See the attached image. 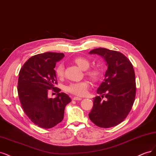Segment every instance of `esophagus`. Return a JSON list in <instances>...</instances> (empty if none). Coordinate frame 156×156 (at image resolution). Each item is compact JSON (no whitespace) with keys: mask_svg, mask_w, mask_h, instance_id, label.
<instances>
[{"mask_svg":"<svg viewBox=\"0 0 156 156\" xmlns=\"http://www.w3.org/2000/svg\"><path fill=\"white\" fill-rule=\"evenodd\" d=\"M82 99V98H80V97H74V98H73V100H81Z\"/></svg>","mask_w":156,"mask_h":156,"instance_id":"1","label":"esophagus"}]
</instances>
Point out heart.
<instances>
[{
	"label": "heart",
	"mask_w": 156,
	"mask_h": 156,
	"mask_svg": "<svg viewBox=\"0 0 156 156\" xmlns=\"http://www.w3.org/2000/svg\"><path fill=\"white\" fill-rule=\"evenodd\" d=\"M75 63H76L82 69L85 70L89 68L90 62L89 60L83 57H78L74 59ZM56 74L58 78H62L64 74V65L63 63H59L56 69ZM87 76L92 80L97 81L101 74V71L98 67H93L87 69L85 72ZM89 83L83 80L81 82L71 83L66 87V91L76 95L78 97H82L87 94Z\"/></svg>",
	"instance_id": "heart-1"
}]
</instances>
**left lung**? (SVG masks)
<instances>
[{"label":"left lung","instance_id":"left-lung-1","mask_svg":"<svg viewBox=\"0 0 156 156\" xmlns=\"http://www.w3.org/2000/svg\"><path fill=\"white\" fill-rule=\"evenodd\" d=\"M89 54L102 56L108 70L97 91L101 97L93 98L89 117L98 127L115 126L126 118L135 101L136 83L133 65L121 52L105 48L93 49Z\"/></svg>","mask_w":156,"mask_h":156}]
</instances>
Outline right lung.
<instances>
[{
	"instance_id": "right-lung-1",
	"label": "right lung",
	"mask_w": 156,
	"mask_h": 156,
	"mask_svg": "<svg viewBox=\"0 0 156 156\" xmlns=\"http://www.w3.org/2000/svg\"><path fill=\"white\" fill-rule=\"evenodd\" d=\"M63 53L44 52L29 58L19 74L17 91L22 108L27 117L37 126L48 129L62 121L65 106L71 99L60 93L54 68ZM52 90L57 93L54 99L48 98Z\"/></svg>"
}]
</instances>
